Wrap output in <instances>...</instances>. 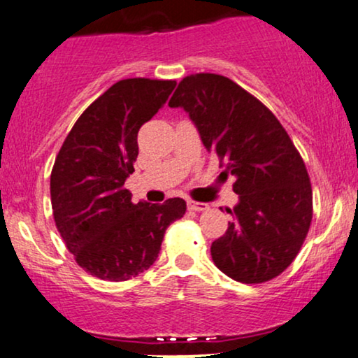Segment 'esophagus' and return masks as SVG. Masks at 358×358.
Here are the masks:
<instances>
[{"instance_id": "34e87169", "label": "esophagus", "mask_w": 358, "mask_h": 358, "mask_svg": "<svg viewBox=\"0 0 358 358\" xmlns=\"http://www.w3.org/2000/svg\"><path fill=\"white\" fill-rule=\"evenodd\" d=\"M187 207L190 208V210L202 212V210H207L208 203H206V202H196V201H187Z\"/></svg>"}]
</instances>
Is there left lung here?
<instances>
[{"mask_svg": "<svg viewBox=\"0 0 358 358\" xmlns=\"http://www.w3.org/2000/svg\"><path fill=\"white\" fill-rule=\"evenodd\" d=\"M169 106L189 113L206 150L235 178L238 203L227 208L234 222L210 247L215 266L247 285L281 275L313 220L308 171L286 129L262 101L217 73L182 78Z\"/></svg>", "mask_w": 358, "mask_h": 358, "instance_id": "obj_1", "label": "left lung"}]
</instances>
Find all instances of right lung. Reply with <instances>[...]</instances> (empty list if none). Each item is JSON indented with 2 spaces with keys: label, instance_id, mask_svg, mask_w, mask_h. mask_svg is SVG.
<instances>
[{
  "label": "right lung",
  "instance_id": "add662e5",
  "mask_svg": "<svg viewBox=\"0 0 358 358\" xmlns=\"http://www.w3.org/2000/svg\"><path fill=\"white\" fill-rule=\"evenodd\" d=\"M176 80L124 78L80 115L55 157L50 202L55 227L78 266L127 281L156 262L182 199L131 202L124 180L138 157V131L166 103Z\"/></svg>",
  "mask_w": 358,
  "mask_h": 358
}]
</instances>
